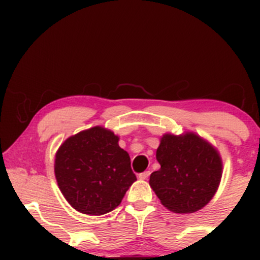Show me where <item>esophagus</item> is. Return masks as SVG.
<instances>
[{"label":"esophagus","mask_w":260,"mask_h":260,"mask_svg":"<svg viewBox=\"0 0 260 260\" xmlns=\"http://www.w3.org/2000/svg\"><path fill=\"white\" fill-rule=\"evenodd\" d=\"M149 176H150V171H144L142 174H139V178L140 180H147Z\"/></svg>","instance_id":"obj_1"}]
</instances>
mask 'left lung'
I'll list each match as a JSON object with an SVG mask.
<instances>
[{"label":"left lung","instance_id":"left-lung-1","mask_svg":"<svg viewBox=\"0 0 260 260\" xmlns=\"http://www.w3.org/2000/svg\"><path fill=\"white\" fill-rule=\"evenodd\" d=\"M160 170L150 175L151 188L169 210L194 213L211 201L222 175L220 155L194 133L165 134L156 150Z\"/></svg>","mask_w":260,"mask_h":260}]
</instances>
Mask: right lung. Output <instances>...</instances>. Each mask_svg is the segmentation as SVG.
Returning <instances> with one entry per match:
<instances>
[{
    "label": "right lung",
    "instance_id": "obj_1",
    "mask_svg": "<svg viewBox=\"0 0 260 260\" xmlns=\"http://www.w3.org/2000/svg\"><path fill=\"white\" fill-rule=\"evenodd\" d=\"M55 176L67 202L88 215L117 208L137 180L118 137L99 126L70 137L59 147Z\"/></svg>",
    "mask_w": 260,
    "mask_h": 260
}]
</instances>
